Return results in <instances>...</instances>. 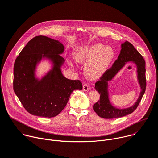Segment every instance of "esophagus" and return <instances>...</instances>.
Returning a JSON list of instances; mask_svg holds the SVG:
<instances>
[{"label":"esophagus","mask_w":158,"mask_h":158,"mask_svg":"<svg viewBox=\"0 0 158 158\" xmlns=\"http://www.w3.org/2000/svg\"><path fill=\"white\" fill-rule=\"evenodd\" d=\"M82 88H83V90H84V91H88V90H89V86H88V84H86V83L84 84L83 86H82Z\"/></svg>","instance_id":"obj_1"}]
</instances>
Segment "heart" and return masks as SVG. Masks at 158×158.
Here are the masks:
<instances>
[{"label":"heart","mask_w":158,"mask_h":158,"mask_svg":"<svg viewBox=\"0 0 158 158\" xmlns=\"http://www.w3.org/2000/svg\"><path fill=\"white\" fill-rule=\"evenodd\" d=\"M115 56L114 49L102 43L82 48L75 55L81 64H87L85 73L89 78L96 79L100 77L111 64Z\"/></svg>","instance_id":"heart-1"}]
</instances>
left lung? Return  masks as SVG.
Returning <instances> with one entry per match:
<instances>
[{
	"label": "left lung",
	"instance_id": "8db88e82",
	"mask_svg": "<svg viewBox=\"0 0 158 158\" xmlns=\"http://www.w3.org/2000/svg\"><path fill=\"white\" fill-rule=\"evenodd\" d=\"M134 62L138 66V79L142 91L140 97L134 106L127 109L119 110L115 108L110 104L107 91V81L110 80L117 72L125 64L126 62ZM96 82L95 89L100 93V100L93 105V110L98 116L104 119H114L121 118L131 114L136 109L142 98L146 89L145 62L140 52L133 44L126 41L121 44V50L118 59L115 61L112 67L107 69Z\"/></svg>",
	"mask_w": 158,
	"mask_h": 158
}]
</instances>
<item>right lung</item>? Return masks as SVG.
<instances>
[{
  "label": "right lung",
  "instance_id": "right-lung-1",
  "mask_svg": "<svg viewBox=\"0 0 158 158\" xmlns=\"http://www.w3.org/2000/svg\"><path fill=\"white\" fill-rule=\"evenodd\" d=\"M64 46L58 40L38 35L31 39L19 52L14 64L13 89L25 109L31 115L52 118L66 106L70 94L82 89L79 80L62 75L60 66L64 59L59 54ZM42 57L54 61L53 70L40 81L34 77V70Z\"/></svg>",
  "mask_w": 158,
  "mask_h": 158
}]
</instances>
